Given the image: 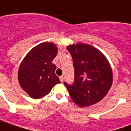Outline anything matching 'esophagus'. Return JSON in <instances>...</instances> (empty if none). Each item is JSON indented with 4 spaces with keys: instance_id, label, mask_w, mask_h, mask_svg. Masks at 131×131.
Here are the masks:
<instances>
[{
    "instance_id": "esophagus-1",
    "label": "esophagus",
    "mask_w": 131,
    "mask_h": 131,
    "mask_svg": "<svg viewBox=\"0 0 131 131\" xmlns=\"http://www.w3.org/2000/svg\"><path fill=\"white\" fill-rule=\"evenodd\" d=\"M59 79H60V80H61V82H63V76H61V77L59 78Z\"/></svg>"
}]
</instances>
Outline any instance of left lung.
Instances as JSON below:
<instances>
[{
    "label": "left lung",
    "instance_id": "1",
    "mask_svg": "<svg viewBox=\"0 0 131 131\" xmlns=\"http://www.w3.org/2000/svg\"><path fill=\"white\" fill-rule=\"evenodd\" d=\"M73 61L74 82L64 85L74 102L80 107L92 105L105 97L113 80L107 59L92 46L78 43L67 46Z\"/></svg>",
    "mask_w": 131,
    "mask_h": 131
}]
</instances>
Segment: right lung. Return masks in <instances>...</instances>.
Segmentation results:
<instances>
[{"mask_svg":"<svg viewBox=\"0 0 131 131\" xmlns=\"http://www.w3.org/2000/svg\"><path fill=\"white\" fill-rule=\"evenodd\" d=\"M58 49L52 43L45 42L32 49L26 56L18 71V80L24 90L33 99L44 97L61 81L52 63Z\"/></svg>","mask_w":131,"mask_h":131,"instance_id":"add662e5","label":"right lung"}]
</instances>
